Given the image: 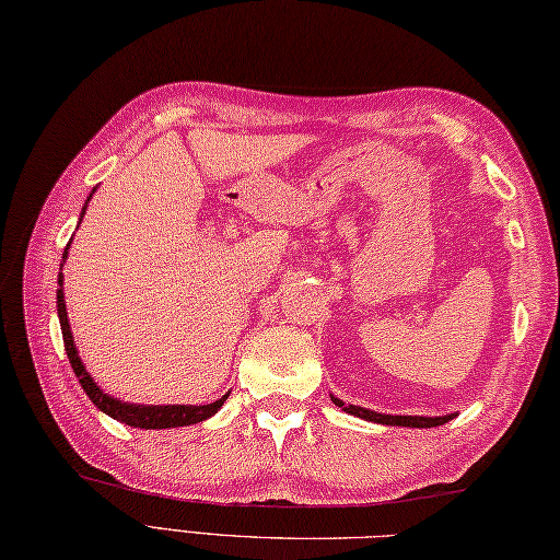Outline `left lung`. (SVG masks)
I'll list each match as a JSON object with an SVG mask.
<instances>
[{
    "label": "left lung",
    "instance_id": "8db88e82",
    "mask_svg": "<svg viewBox=\"0 0 560 560\" xmlns=\"http://www.w3.org/2000/svg\"><path fill=\"white\" fill-rule=\"evenodd\" d=\"M334 398V404L338 408H343L346 413L350 416H358V418H364V420H372V423H382V425H401V428H438V425H444L447 420L454 418V413L450 416H438V418H425V416H386V413H374V410L370 408H362V406H346L340 398L330 396Z\"/></svg>",
    "mask_w": 560,
    "mask_h": 560
}]
</instances>
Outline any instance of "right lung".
<instances>
[{"instance_id": "1", "label": "right lung", "mask_w": 560, "mask_h": 560, "mask_svg": "<svg viewBox=\"0 0 560 560\" xmlns=\"http://www.w3.org/2000/svg\"><path fill=\"white\" fill-rule=\"evenodd\" d=\"M89 200H91V196H89ZM84 212H86V208L82 210V214H79V217H84ZM79 222H82V220H79ZM67 248H70V244H67ZM67 248L62 254V260L67 258ZM57 284H60V288H57V316H60L67 358H70V364H72L74 374L79 376V384H82V389L86 392V396L91 398V401H94V406L98 410H104L106 416H110L113 420H120V423L130 425V428L164 430V428H180V425L202 423V420H208L210 416H214L217 410L222 408V404L226 401V396H230V394H224L220 401L208 404V406H137V404H125V401H120V398H113L104 389H98V384L91 380V374L86 372L82 358H79L74 338H72V330H70V322H67L62 272L57 276Z\"/></svg>"}]
</instances>
